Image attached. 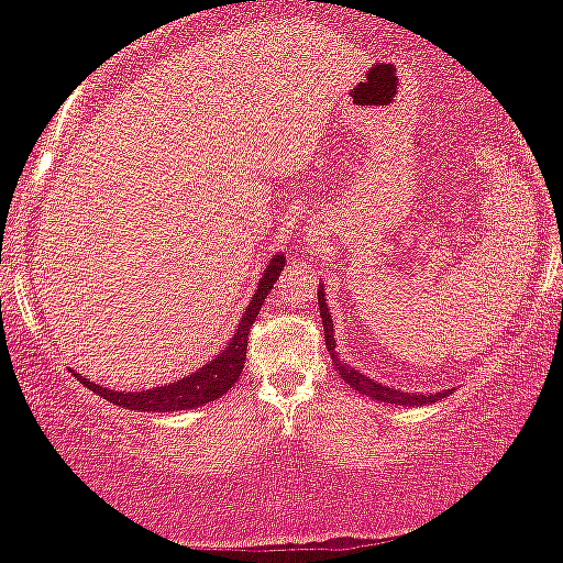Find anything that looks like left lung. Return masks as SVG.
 Instances as JSON below:
<instances>
[{
  "instance_id": "8db88e82",
  "label": "left lung",
  "mask_w": 563,
  "mask_h": 563,
  "mask_svg": "<svg viewBox=\"0 0 563 563\" xmlns=\"http://www.w3.org/2000/svg\"><path fill=\"white\" fill-rule=\"evenodd\" d=\"M318 303H320V314H322V331H325V349L328 354H331L335 371H339V376L346 380L352 389H357L360 394H365V397L371 399H378V402H389V405H426V402H437V399L448 397L450 391H437V394H407V391H399V389H389V386L378 384V380H373L371 376H363L360 371H354L352 365H346V360L339 357V352H335V339H333V320H331V312H328V303H325V290H318Z\"/></svg>"
}]
</instances>
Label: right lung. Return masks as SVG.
<instances>
[{
  "label": "right lung",
  "instance_id": "1",
  "mask_svg": "<svg viewBox=\"0 0 563 563\" xmlns=\"http://www.w3.org/2000/svg\"><path fill=\"white\" fill-rule=\"evenodd\" d=\"M286 267V256L277 254L273 256V262L267 264L264 269L260 286H256V294L251 296L249 309L238 322V331L230 339V344L217 354L211 363H206L203 367H198L192 376H187L183 380H174L169 386H156V389H142V391H115V389H102L97 386L95 380L79 376L74 373L76 378L81 380L87 389H92L95 394H100L102 399L108 402L126 407V410H140V412H174V410H190V407H200L206 402H214V399L228 394L235 380L241 378L243 373V363H245V349H249V331L254 325L256 314H260L264 299L273 290L275 280L280 277V269Z\"/></svg>",
  "mask_w": 563,
  "mask_h": 563
}]
</instances>
